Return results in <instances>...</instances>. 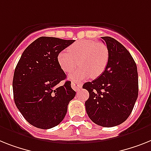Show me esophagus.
<instances>
[{"instance_id": "obj_1", "label": "esophagus", "mask_w": 151, "mask_h": 151, "mask_svg": "<svg viewBox=\"0 0 151 151\" xmlns=\"http://www.w3.org/2000/svg\"><path fill=\"white\" fill-rule=\"evenodd\" d=\"M71 86H72V88H73L75 91H76V92H78V91L82 88V83H78V82H75V81H73V82H72Z\"/></svg>"}]
</instances>
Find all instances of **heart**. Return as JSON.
<instances>
[{"label": "heart", "instance_id": "1", "mask_svg": "<svg viewBox=\"0 0 151 151\" xmlns=\"http://www.w3.org/2000/svg\"><path fill=\"white\" fill-rule=\"evenodd\" d=\"M109 50L105 45L92 40L75 42L58 55V64L65 73H69L78 63L80 66L70 74L73 80L82 81L88 77L98 78L104 73L109 62Z\"/></svg>", "mask_w": 151, "mask_h": 151}]
</instances>
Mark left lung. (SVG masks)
I'll return each instance as SVG.
<instances>
[{
	"label": "left lung",
	"instance_id": "left-lung-1",
	"mask_svg": "<svg viewBox=\"0 0 151 151\" xmlns=\"http://www.w3.org/2000/svg\"><path fill=\"white\" fill-rule=\"evenodd\" d=\"M109 50L104 73L83 88L89 98L85 106L93 123L104 127L119 125L129 117L138 97L137 65L127 48L111 37H101Z\"/></svg>",
	"mask_w": 151,
	"mask_h": 151
}]
</instances>
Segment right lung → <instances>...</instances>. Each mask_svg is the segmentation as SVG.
I'll use <instances>...</instances> for the list:
<instances>
[{"mask_svg": "<svg viewBox=\"0 0 151 151\" xmlns=\"http://www.w3.org/2000/svg\"><path fill=\"white\" fill-rule=\"evenodd\" d=\"M74 42L54 37H40L22 53L14 70V103L24 119L40 129L58 125L76 96L70 81L59 83L66 75L58 62V55Z\"/></svg>", "mask_w": 151, "mask_h": 151, "instance_id": "obj_1", "label": "right lung"}]
</instances>
